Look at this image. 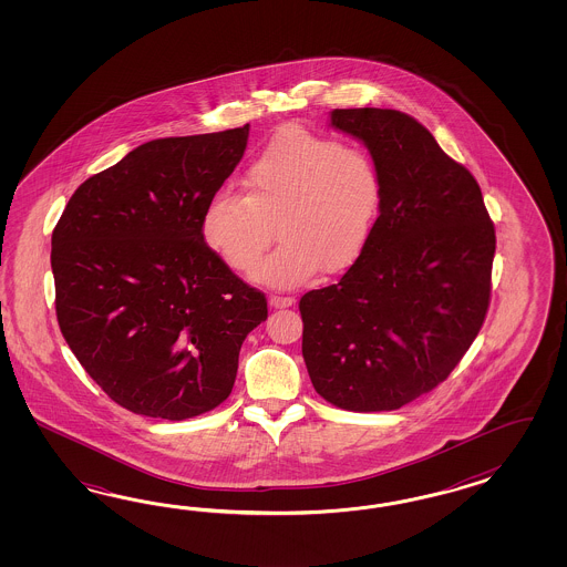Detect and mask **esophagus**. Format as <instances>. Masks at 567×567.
I'll use <instances>...</instances> for the list:
<instances>
[{
    "label": "esophagus",
    "mask_w": 567,
    "mask_h": 567,
    "mask_svg": "<svg viewBox=\"0 0 567 567\" xmlns=\"http://www.w3.org/2000/svg\"><path fill=\"white\" fill-rule=\"evenodd\" d=\"M292 303H295L292 297H287V295H270V306H272V308H291Z\"/></svg>",
    "instance_id": "1"
}]
</instances>
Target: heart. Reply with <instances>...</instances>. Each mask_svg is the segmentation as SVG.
<instances>
[{"mask_svg":"<svg viewBox=\"0 0 567 567\" xmlns=\"http://www.w3.org/2000/svg\"><path fill=\"white\" fill-rule=\"evenodd\" d=\"M245 189L209 197L202 239L235 270H249L272 239L251 280L276 289L308 282L320 268L341 272L360 258L382 209V174L365 150L343 141L285 128L245 172Z\"/></svg>","mask_w":567,"mask_h":567,"instance_id":"heart-1","label":"heart"}]
</instances>
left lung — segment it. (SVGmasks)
<instances>
[{
	"label": "left lung",
	"instance_id": "8db88e82",
	"mask_svg": "<svg viewBox=\"0 0 567 567\" xmlns=\"http://www.w3.org/2000/svg\"><path fill=\"white\" fill-rule=\"evenodd\" d=\"M330 126L377 159L382 209L341 280L301 297V351L328 403L393 412L439 386L481 332L495 226L476 178L412 116L332 110Z\"/></svg>",
	"mask_w": 567,
	"mask_h": 567
}]
</instances>
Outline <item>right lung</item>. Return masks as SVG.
I'll return each mask as SVG.
<instances>
[{
    "label": "right lung",
    "instance_id": "right-lung-1",
    "mask_svg": "<svg viewBox=\"0 0 567 567\" xmlns=\"http://www.w3.org/2000/svg\"><path fill=\"white\" fill-rule=\"evenodd\" d=\"M249 124L155 138L74 190L52 235L58 324L124 410L187 420L230 395L240 344L268 318L202 239V214L245 154Z\"/></svg>",
    "mask_w": 567,
    "mask_h": 567
}]
</instances>
